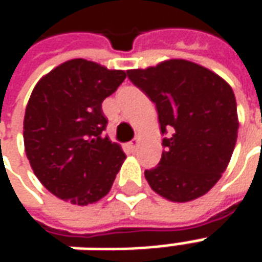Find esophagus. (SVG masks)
Here are the masks:
<instances>
[{
    "instance_id": "1",
    "label": "esophagus",
    "mask_w": 262,
    "mask_h": 262,
    "mask_svg": "<svg viewBox=\"0 0 262 262\" xmlns=\"http://www.w3.org/2000/svg\"><path fill=\"white\" fill-rule=\"evenodd\" d=\"M137 146H139V140H137V139H133L132 142L127 143V147L130 148L132 151H135V150L137 148Z\"/></svg>"
}]
</instances>
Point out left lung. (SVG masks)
Segmentation results:
<instances>
[{
	"label": "left lung",
	"instance_id": "1",
	"mask_svg": "<svg viewBox=\"0 0 262 262\" xmlns=\"http://www.w3.org/2000/svg\"><path fill=\"white\" fill-rule=\"evenodd\" d=\"M129 80L156 103L164 151L144 177L172 202L202 196L227 168L238 132L237 103L222 77L188 60L129 70Z\"/></svg>",
	"mask_w": 262,
	"mask_h": 262
}]
</instances>
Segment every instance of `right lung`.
<instances>
[{"label":"right lung","instance_id":"right-lung-1","mask_svg":"<svg viewBox=\"0 0 262 262\" xmlns=\"http://www.w3.org/2000/svg\"><path fill=\"white\" fill-rule=\"evenodd\" d=\"M126 78L84 59L69 60L37 82L24 119L26 157L43 187L88 205L109 192L126 156L103 135V99Z\"/></svg>","mask_w":262,"mask_h":262}]
</instances>
